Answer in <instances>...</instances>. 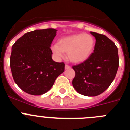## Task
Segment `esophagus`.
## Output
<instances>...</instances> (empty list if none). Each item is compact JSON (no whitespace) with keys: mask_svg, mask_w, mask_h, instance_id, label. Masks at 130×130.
Returning a JSON list of instances; mask_svg holds the SVG:
<instances>
[{"mask_svg":"<svg viewBox=\"0 0 130 130\" xmlns=\"http://www.w3.org/2000/svg\"><path fill=\"white\" fill-rule=\"evenodd\" d=\"M70 66H69V65H67V64H66V65H65V69H66V70H68V69H70Z\"/></svg>","mask_w":130,"mask_h":130,"instance_id":"34e87169","label":"esophagus"}]
</instances>
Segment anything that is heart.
Here are the masks:
<instances>
[{"label":"heart","mask_w":130,"mask_h":130,"mask_svg":"<svg viewBox=\"0 0 130 130\" xmlns=\"http://www.w3.org/2000/svg\"><path fill=\"white\" fill-rule=\"evenodd\" d=\"M95 44V39L92 36L80 33L61 38L51 47V51L58 59L64 57L65 52L72 62L81 63L91 56Z\"/></svg>","instance_id":"heart-1"}]
</instances>
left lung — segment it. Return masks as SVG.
Here are the masks:
<instances>
[{"mask_svg": "<svg viewBox=\"0 0 130 130\" xmlns=\"http://www.w3.org/2000/svg\"><path fill=\"white\" fill-rule=\"evenodd\" d=\"M90 34L96 40L94 52L87 60L72 66L75 72L72 85L83 96H96L106 90L113 81L119 58L114 42L104 34Z\"/></svg>", "mask_w": 130, "mask_h": 130, "instance_id": "left-lung-1", "label": "left lung"}]
</instances>
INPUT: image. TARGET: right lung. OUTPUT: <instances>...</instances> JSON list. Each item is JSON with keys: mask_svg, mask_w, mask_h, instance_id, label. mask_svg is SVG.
<instances>
[{"mask_svg": "<svg viewBox=\"0 0 130 130\" xmlns=\"http://www.w3.org/2000/svg\"><path fill=\"white\" fill-rule=\"evenodd\" d=\"M54 28L36 30L18 39L11 48L10 68L14 81L25 92L39 96L49 91L64 72V62H56L50 49Z\"/></svg>", "mask_w": 130, "mask_h": 130, "instance_id": "add662e5", "label": "right lung"}]
</instances>
